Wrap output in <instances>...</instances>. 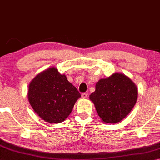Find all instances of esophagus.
I'll return each instance as SVG.
<instances>
[{"instance_id":"esophagus-1","label":"esophagus","mask_w":160,"mask_h":160,"mask_svg":"<svg viewBox=\"0 0 160 160\" xmlns=\"http://www.w3.org/2000/svg\"><path fill=\"white\" fill-rule=\"evenodd\" d=\"M82 96L83 98H86L88 96V93H83L82 94Z\"/></svg>"}]
</instances>
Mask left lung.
I'll use <instances>...</instances> for the list:
<instances>
[{"label": "left lung", "mask_w": 160, "mask_h": 160, "mask_svg": "<svg viewBox=\"0 0 160 160\" xmlns=\"http://www.w3.org/2000/svg\"><path fill=\"white\" fill-rule=\"evenodd\" d=\"M137 98V86L122 73H114L100 79L96 84V91L89 96L98 116L109 124L124 119L135 105Z\"/></svg>", "instance_id": "left-lung-1"}]
</instances>
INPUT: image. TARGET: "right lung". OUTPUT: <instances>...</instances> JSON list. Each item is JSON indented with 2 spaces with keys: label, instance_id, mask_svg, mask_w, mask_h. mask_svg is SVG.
I'll list each match as a JSON object with an SVG mask.
<instances>
[{
  "label": "right lung",
  "instance_id": "obj_1",
  "mask_svg": "<svg viewBox=\"0 0 160 160\" xmlns=\"http://www.w3.org/2000/svg\"><path fill=\"white\" fill-rule=\"evenodd\" d=\"M27 97L33 110L42 119L58 124L71 114L81 94L66 76L53 67L40 72L31 81Z\"/></svg>",
  "mask_w": 160,
  "mask_h": 160
}]
</instances>
